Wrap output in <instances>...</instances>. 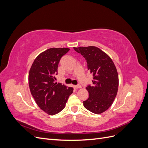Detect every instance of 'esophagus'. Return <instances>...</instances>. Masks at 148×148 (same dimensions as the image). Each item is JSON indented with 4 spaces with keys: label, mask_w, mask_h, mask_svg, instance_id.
Instances as JSON below:
<instances>
[{
    "label": "esophagus",
    "mask_w": 148,
    "mask_h": 148,
    "mask_svg": "<svg viewBox=\"0 0 148 148\" xmlns=\"http://www.w3.org/2000/svg\"><path fill=\"white\" fill-rule=\"evenodd\" d=\"M74 88L75 89H78V88H82V86L80 84H78V85H75V86H74Z\"/></svg>",
    "instance_id": "1"
}]
</instances>
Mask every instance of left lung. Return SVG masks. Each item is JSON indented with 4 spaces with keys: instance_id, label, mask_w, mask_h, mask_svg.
Returning a JSON list of instances; mask_svg holds the SVG:
<instances>
[{
    "instance_id": "obj_1",
    "label": "left lung",
    "mask_w": 148,
    "mask_h": 148,
    "mask_svg": "<svg viewBox=\"0 0 148 148\" xmlns=\"http://www.w3.org/2000/svg\"><path fill=\"white\" fill-rule=\"evenodd\" d=\"M85 58L88 69L93 75L92 85L89 84L88 99L84 107L92 113L100 114L112 104L119 87L118 73L110 57L95 46L74 47Z\"/></svg>"
}]
</instances>
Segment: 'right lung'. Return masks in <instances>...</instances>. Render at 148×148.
<instances>
[{
  "label": "right lung",
  "mask_w": 148,
  "mask_h": 148,
  "mask_svg": "<svg viewBox=\"0 0 148 148\" xmlns=\"http://www.w3.org/2000/svg\"><path fill=\"white\" fill-rule=\"evenodd\" d=\"M69 48H50L36 58L29 72L28 81L31 95L38 106L49 115L63 110L73 88L56 83L55 75L62 57Z\"/></svg>",
  "instance_id": "obj_1"
}]
</instances>
